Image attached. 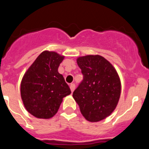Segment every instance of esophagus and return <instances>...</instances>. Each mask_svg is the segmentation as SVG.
<instances>
[{
  "label": "esophagus",
  "instance_id": "1",
  "mask_svg": "<svg viewBox=\"0 0 149 149\" xmlns=\"http://www.w3.org/2000/svg\"><path fill=\"white\" fill-rule=\"evenodd\" d=\"M70 89L71 91H72V93H73L74 89H75V84H70Z\"/></svg>",
  "mask_w": 149,
  "mask_h": 149
}]
</instances>
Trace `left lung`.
<instances>
[{
    "mask_svg": "<svg viewBox=\"0 0 149 149\" xmlns=\"http://www.w3.org/2000/svg\"><path fill=\"white\" fill-rule=\"evenodd\" d=\"M77 63L84 79L74 91V99L86 120H103L113 112L119 102V74L111 63L100 55L80 56Z\"/></svg>",
    "mask_w": 149,
    "mask_h": 149,
    "instance_id": "obj_1",
    "label": "left lung"
}]
</instances>
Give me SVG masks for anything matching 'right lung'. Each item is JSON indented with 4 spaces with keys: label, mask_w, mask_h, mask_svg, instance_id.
Returning <instances> with one entry per match:
<instances>
[{
    "label": "right lung",
    "mask_w": 149,
    "mask_h": 149,
    "mask_svg": "<svg viewBox=\"0 0 149 149\" xmlns=\"http://www.w3.org/2000/svg\"><path fill=\"white\" fill-rule=\"evenodd\" d=\"M64 57L54 51H43L24 74L21 97L27 112L36 118H52L63 98L71 94L70 88L58 72Z\"/></svg>",
    "instance_id": "add662e5"
}]
</instances>
